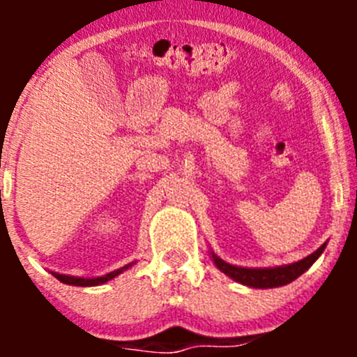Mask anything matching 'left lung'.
<instances>
[{
  "mask_svg": "<svg viewBox=\"0 0 357 357\" xmlns=\"http://www.w3.org/2000/svg\"><path fill=\"white\" fill-rule=\"evenodd\" d=\"M327 243H324L320 248L309 254L304 259L296 261V263L289 264H280V266H268V268H248V266H238V264H230L223 261L222 257H218L213 250L209 248L211 259H213L214 266L220 272L225 273L229 279L236 280L239 284L248 286V288H257V289H268V288H280L307 272L309 268L313 266L314 261L324 254Z\"/></svg>",
  "mask_w": 357,
  "mask_h": 357,
  "instance_id": "obj_1",
  "label": "left lung"
}]
</instances>
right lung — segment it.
Wrapping results in <instances>:
<instances>
[{
    "instance_id": "add662e5",
    "label": "right lung",
    "mask_w": 357,
    "mask_h": 357,
    "mask_svg": "<svg viewBox=\"0 0 357 357\" xmlns=\"http://www.w3.org/2000/svg\"><path fill=\"white\" fill-rule=\"evenodd\" d=\"M135 261H132V263L125 264V266L118 268V270H114V272H109L105 273V275L102 277H77V275H64V273H56V272H50L53 277H56V279L61 280V282H64V284H69V286H82V288H87V286H100V284H105V282H109V280H112L114 277H118L119 273L127 272L128 268L134 266Z\"/></svg>"
}]
</instances>
